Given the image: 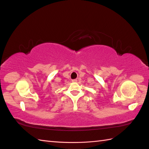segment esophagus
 Listing matches in <instances>:
<instances>
[{
    "instance_id": "obj_1",
    "label": "esophagus",
    "mask_w": 149,
    "mask_h": 149,
    "mask_svg": "<svg viewBox=\"0 0 149 149\" xmlns=\"http://www.w3.org/2000/svg\"><path fill=\"white\" fill-rule=\"evenodd\" d=\"M77 79H72V82H77Z\"/></svg>"
}]
</instances>
